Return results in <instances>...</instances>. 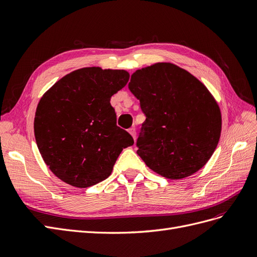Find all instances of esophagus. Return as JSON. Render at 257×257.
I'll return each mask as SVG.
<instances>
[{
  "mask_svg": "<svg viewBox=\"0 0 257 257\" xmlns=\"http://www.w3.org/2000/svg\"><path fill=\"white\" fill-rule=\"evenodd\" d=\"M128 133L132 135V137H133L134 139L136 138V128L133 126V127H131V128H128Z\"/></svg>",
  "mask_w": 257,
  "mask_h": 257,
  "instance_id": "obj_1",
  "label": "esophagus"
}]
</instances>
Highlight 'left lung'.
Returning a JSON list of instances; mask_svg holds the SVG:
<instances>
[{
	"label": "left lung",
	"instance_id": "obj_1",
	"mask_svg": "<svg viewBox=\"0 0 257 257\" xmlns=\"http://www.w3.org/2000/svg\"><path fill=\"white\" fill-rule=\"evenodd\" d=\"M128 89L146 115L137 154L157 174L177 180L204 167L220 141V107L205 85L172 63L138 69Z\"/></svg>",
	"mask_w": 257,
	"mask_h": 257
}]
</instances>
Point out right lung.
<instances>
[{
  "label": "right lung",
  "mask_w": 257,
  "mask_h": 257,
  "mask_svg": "<svg viewBox=\"0 0 257 257\" xmlns=\"http://www.w3.org/2000/svg\"><path fill=\"white\" fill-rule=\"evenodd\" d=\"M128 78L123 69L84 67L64 76L41 98L34 119L36 144L62 181L88 188L105 180L121 151L134 144L116 125L110 105Z\"/></svg>",
  "instance_id": "1"
}]
</instances>
